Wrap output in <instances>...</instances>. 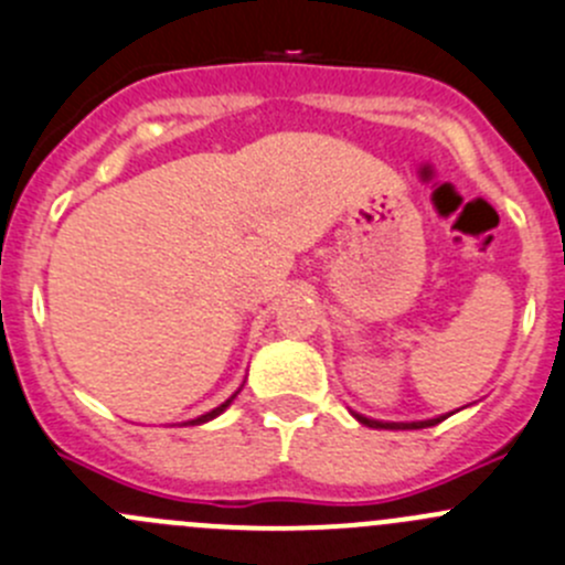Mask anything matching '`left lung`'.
<instances>
[{"label": "left lung", "instance_id": "8db88e82", "mask_svg": "<svg viewBox=\"0 0 565 565\" xmlns=\"http://www.w3.org/2000/svg\"><path fill=\"white\" fill-rule=\"evenodd\" d=\"M350 414H353L361 425L375 430H419V428H430V425H439L441 419L450 416V414H441V416H434V419H419V422H383V419H370V416L359 414V411H350Z\"/></svg>", "mask_w": 565, "mask_h": 565}]
</instances>
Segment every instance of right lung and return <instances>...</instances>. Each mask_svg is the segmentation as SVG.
I'll use <instances>...</instances> for the list:
<instances>
[{
	"instance_id": "right-lung-1",
	"label": "right lung",
	"mask_w": 565,
	"mask_h": 565,
	"mask_svg": "<svg viewBox=\"0 0 565 565\" xmlns=\"http://www.w3.org/2000/svg\"><path fill=\"white\" fill-rule=\"evenodd\" d=\"M239 388H243V386H239ZM239 388H237V392H234V394H232V397H228V399H226V403H221V405H217V408L206 411V414L195 416V419H190V422H182V425H204V422H210V419H215V416H221V414H223V411H226V408H228V405H232V403H234V397H237V394H239Z\"/></svg>"
}]
</instances>
